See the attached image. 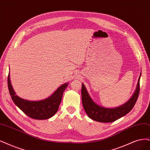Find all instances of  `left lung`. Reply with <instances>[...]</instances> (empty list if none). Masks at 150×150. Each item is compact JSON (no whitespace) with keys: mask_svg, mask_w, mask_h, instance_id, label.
<instances>
[{"mask_svg":"<svg viewBox=\"0 0 150 150\" xmlns=\"http://www.w3.org/2000/svg\"><path fill=\"white\" fill-rule=\"evenodd\" d=\"M140 76L138 79L136 90L131 98L125 104L115 108H107L98 105L92 100L84 84L82 83V104L88 117L99 122L106 123L112 122L128 114L135 106L139 95Z\"/></svg>","mask_w":150,"mask_h":150,"instance_id":"left-lung-1","label":"left lung"}]
</instances>
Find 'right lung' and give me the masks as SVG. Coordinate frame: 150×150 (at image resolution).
<instances>
[{"instance_id": "add662e5", "label": "right lung", "mask_w": 150, "mask_h": 150, "mask_svg": "<svg viewBox=\"0 0 150 150\" xmlns=\"http://www.w3.org/2000/svg\"><path fill=\"white\" fill-rule=\"evenodd\" d=\"M68 85L67 83L61 85L51 96L43 100L28 101L16 95L10 82V73L8 75V88L13 101L28 117L37 120L49 119L57 112L63 93Z\"/></svg>"}]
</instances>
